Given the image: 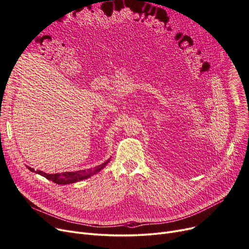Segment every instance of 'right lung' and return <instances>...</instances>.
<instances>
[{"instance_id": "right-lung-1", "label": "right lung", "mask_w": 249, "mask_h": 249, "mask_svg": "<svg viewBox=\"0 0 249 249\" xmlns=\"http://www.w3.org/2000/svg\"><path fill=\"white\" fill-rule=\"evenodd\" d=\"M110 161L107 160L106 162H104L103 164L95 167L93 171H78V172H69V173H61V174H54V175H48V174H45L41 171H34V168H31L28 166V168L30 169L31 172H34L38 175H41L42 177L46 178L47 179L49 180H52L53 182H55V184H58V185H67V184H71V182H75V181H78V180H82V179H85V178H89L93 174H96L98 172H100L102 168H104L105 166L107 165V163Z\"/></svg>"}]
</instances>
